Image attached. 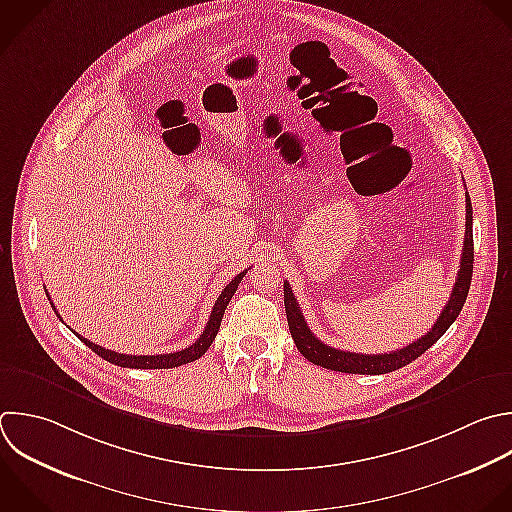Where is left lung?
I'll use <instances>...</instances> for the list:
<instances>
[{"mask_svg":"<svg viewBox=\"0 0 512 512\" xmlns=\"http://www.w3.org/2000/svg\"><path fill=\"white\" fill-rule=\"evenodd\" d=\"M472 262H474L472 204H470V196L466 192V230H464V246H462V256H460V270L456 274V282H454L452 294L448 298V304L444 306V310L436 318L434 326L424 336H420L412 344H408L400 350L388 352V354H356V352L332 348V346L324 344L322 340H318L310 332L290 284L284 282V306H286L288 328L294 338V344L306 360H310L312 364H318L322 368H328V370L348 372V374H386V372L398 370V368L410 364L412 360H416L420 354H424L458 318V314L466 302V296H468V288H470V280H472Z\"/></svg>","mask_w":512,"mask_h":512,"instance_id":"obj_1","label":"left lung"}]
</instances>
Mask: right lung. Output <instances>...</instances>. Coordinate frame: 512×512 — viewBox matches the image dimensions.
I'll list each match as a JSON object with an SVG mask.
<instances>
[{
  "label": "right lung",
  "mask_w": 512,
  "mask_h": 512,
  "mask_svg": "<svg viewBox=\"0 0 512 512\" xmlns=\"http://www.w3.org/2000/svg\"><path fill=\"white\" fill-rule=\"evenodd\" d=\"M244 276H246V270L240 272V274L222 290V294L218 296V300H216V304H214V308H212L210 320H208L204 332L200 334V338H198L192 346L182 348V350H178V352H172V354H156V356H136V354L132 356V354H120V352H116V350L102 348V346H98L96 342H90L88 338L80 336L78 332H76V336H78L88 348H92L98 356H102L104 360H108V362H112V364H116V366H124V368H176V366L194 362V360H198V358L212 346V342H214V338H216V334H218V330H220V322H222L224 310H226L228 302L232 300L234 292L238 290V284H240V280H242ZM48 298H50V296H48ZM50 300H52V298H50ZM52 308L56 310L54 302H52ZM56 314H58V310H56ZM58 316H60V314H58Z\"/></svg>",
  "instance_id": "add662e5"
}]
</instances>
